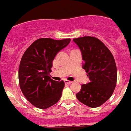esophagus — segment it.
Here are the masks:
<instances>
[{"label":"esophagus","mask_w":131,"mask_h":131,"mask_svg":"<svg viewBox=\"0 0 131 131\" xmlns=\"http://www.w3.org/2000/svg\"><path fill=\"white\" fill-rule=\"evenodd\" d=\"M64 81H65L66 84H71V83H72V81H69V80H66Z\"/></svg>","instance_id":"esophagus-1"}]
</instances>
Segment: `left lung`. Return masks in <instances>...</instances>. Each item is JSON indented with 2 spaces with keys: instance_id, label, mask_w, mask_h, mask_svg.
I'll list each match as a JSON object with an SVG mask.
<instances>
[{
  "instance_id": "1",
  "label": "left lung",
  "mask_w": 131,
  "mask_h": 131,
  "mask_svg": "<svg viewBox=\"0 0 131 131\" xmlns=\"http://www.w3.org/2000/svg\"><path fill=\"white\" fill-rule=\"evenodd\" d=\"M79 46L90 82L81 85L76 94L80 102L90 108L104 104L112 95L116 85L117 70L109 49L99 39L91 36L73 39Z\"/></svg>"
}]
</instances>
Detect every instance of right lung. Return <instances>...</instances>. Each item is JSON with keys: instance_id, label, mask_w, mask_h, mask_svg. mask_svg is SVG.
<instances>
[{"instance_id": "obj_1", "label": "right lung", "mask_w": 131, "mask_h": 131, "mask_svg": "<svg viewBox=\"0 0 131 131\" xmlns=\"http://www.w3.org/2000/svg\"><path fill=\"white\" fill-rule=\"evenodd\" d=\"M70 41L69 38H40L23 53L18 71L20 87L26 99L36 108H50L61 97L65 83L64 81L53 80L50 73L57 53Z\"/></svg>"}]
</instances>
